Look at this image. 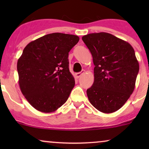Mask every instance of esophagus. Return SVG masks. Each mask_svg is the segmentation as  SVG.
Instances as JSON below:
<instances>
[{"instance_id": "1", "label": "esophagus", "mask_w": 149, "mask_h": 149, "mask_svg": "<svg viewBox=\"0 0 149 149\" xmlns=\"http://www.w3.org/2000/svg\"><path fill=\"white\" fill-rule=\"evenodd\" d=\"M84 73H85V70H82L81 72L76 73V74H75V77H76L77 78H79V77H80L83 74H84Z\"/></svg>"}]
</instances>
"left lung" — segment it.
<instances>
[{
	"label": "left lung",
	"mask_w": 149,
	"mask_h": 149,
	"mask_svg": "<svg viewBox=\"0 0 149 149\" xmlns=\"http://www.w3.org/2000/svg\"><path fill=\"white\" fill-rule=\"evenodd\" d=\"M94 64V81L87 90L90 103L104 113L121 109L135 88L139 63L129 42L107 32L83 36Z\"/></svg>",
	"instance_id": "obj_1"
}]
</instances>
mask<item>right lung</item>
<instances>
[{
    "label": "right lung",
    "mask_w": 149,
    "mask_h": 149,
    "mask_svg": "<svg viewBox=\"0 0 149 149\" xmlns=\"http://www.w3.org/2000/svg\"><path fill=\"white\" fill-rule=\"evenodd\" d=\"M78 36L52 33L31 41L18 59L17 69L22 94L42 113H52L64 104L74 86L69 70L68 53Z\"/></svg>",
    "instance_id": "obj_1"
}]
</instances>
